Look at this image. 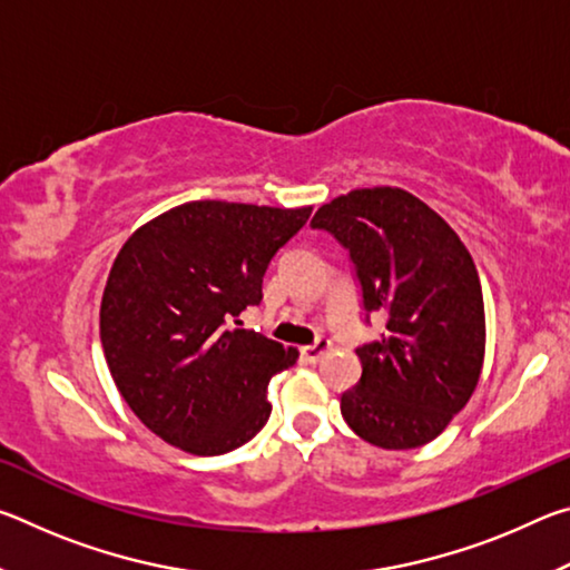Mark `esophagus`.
Wrapping results in <instances>:
<instances>
[{
    "mask_svg": "<svg viewBox=\"0 0 570 570\" xmlns=\"http://www.w3.org/2000/svg\"><path fill=\"white\" fill-rule=\"evenodd\" d=\"M332 350V342L330 340H316L314 344H308V346H304L302 350V356H304V362H308V364H316L322 360V356Z\"/></svg>",
    "mask_w": 570,
    "mask_h": 570,
    "instance_id": "obj_1",
    "label": "esophagus"
}]
</instances>
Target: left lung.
<instances>
[{"label": "left lung", "instance_id": "obj_1", "mask_svg": "<svg viewBox=\"0 0 570 570\" xmlns=\"http://www.w3.org/2000/svg\"><path fill=\"white\" fill-rule=\"evenodd\" d=\"M312 228L350 250L364 320H387L380 340L356 346L362 377L342 394L346 424L384 450L428 445L472 397L485 356L470 250L435 210L390 186L334 198Z\"/></svg>", "mask_w": 570, "mask_h": 570}]
</instances>
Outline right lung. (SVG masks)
Wrapping results in <instances>:
<instances>
[{
  "mask_svg": "<svg viewBox=\"0 0 570 570\" xmlns=\"http://www.w3.org/2000/svg\"><path fill=\"white\" fill-rule=\"evenodd\" d=\"M312 208L190 200L140 226L110 268L100 340L122 400L193 455H224L264 428L266 384L298 352L234 330Z\"/></svg>",
  "mask_w": 570,
  "mask_h": 570,
  "instance_id": "right-lung-1",
  "label": "right lung"
}]
</instances>
